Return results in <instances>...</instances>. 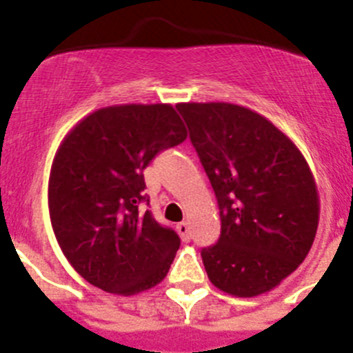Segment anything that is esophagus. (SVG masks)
Instances as JSON below:
<instances>
[{"label":"esophagus","mask_w":353,"mask_h":353,"mask_svg":"<svg viewBox=\"0 0 353 353\" xmlns=\"http://www.w3.org/2000/svg\"><path fill=\"white\" fill-rule=\"evenodd\" d=\"M176 232H179V235L182 236L183 242H189V239H191V228H189V223H180L176 224Z\"/></svg>","instance_id":"1"}]
</instances>
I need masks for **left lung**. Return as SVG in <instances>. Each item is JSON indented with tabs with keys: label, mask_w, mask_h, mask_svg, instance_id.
Masks as SVG:
<instances>
[{
	"label": "left lung",
	"mask_w": 353,
	"mask_h": 353,
	"mask_svg": "<svg viewBox=\"0 0 353 353\" xmlns=\"http://www.w3.org/2000/svg\"><path fill=\"white\" fill-rule=\"evenodd\" d=\"M191 141L219 203L221 236L201 251L212 285L258 297L307 256L320 217L311 168L272 121L230 102H182Z\"/></svg>",
	"instance_id": "left-lung-1"
}]
</instances>
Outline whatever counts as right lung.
<instances>
[{"label":"right lung","mask_w":353,"mask_h":353,"mask_svg":"<svg viewBox=\"0 0 353 353\" xmlns=\"http://www.w3.org/2000/svg\"><path fill=\"white\" fill-rule=\"evenodd\" d=\"M185 138L171 104H121L84 117L60 143L49 174V217L65 258L90 285L129 297L166 277L180 239L139 212L143 170Z\"/></svg>","instance_id":"1"}]
</instances>
